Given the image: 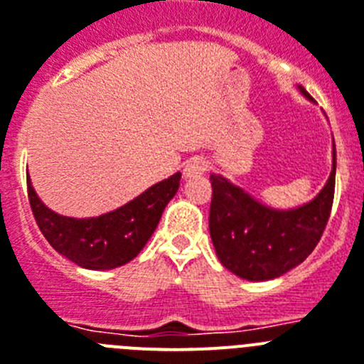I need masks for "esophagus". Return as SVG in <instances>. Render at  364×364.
<instances>
[{"label": "esophagus", "instance_id": "1", "mask_svg": "<svg viewBox=\"0 0 364 364\" xmlns=\"http://www.w3.org/2000/svg\"><path fill=\"white\" fill-rule=\"evenodd\" d=\"M205 170H207V163H205L201 157H192V159L186 161V164L183 166V178L185 179L200 178Z\"/></svg>", "mask_w": 364, "mask_h": 364}]
</instances>
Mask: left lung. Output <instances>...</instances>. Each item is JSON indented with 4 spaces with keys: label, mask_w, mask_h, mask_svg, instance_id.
Masks as SVG:
<instances>
[{
    "label": "left lung",
    "mask_w": 364,
    "mask_h": 364,
    "mask_svg": "<svg viewBox=\"0 0 364 364\" xmlns=\"http://www.w3.org/2000/svg\"><path fill=\"white\" fill-rule=\"evenodd\" d=\"M299 91L314 102L302 86ZM335 144L326 185L308 203L271 208L229 179L213 173L208 229L221 265L236 277L262 282L282 277L315 249L330 218L335 188Z\"/></svg>",
    "instance_id": "8db88e82"
}]
</instances>
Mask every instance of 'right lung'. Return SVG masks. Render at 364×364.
<instances>
[{"mask_svg": "<svg viewBox=\"0 0 364 364\" xmlns=\"http://www.w3.org/2000/svg\"><path fill=\"white\" fill-rule=\"evenodd\" d=\"M181 173L156 183L112 213L71 218L50 210L27 178L31 208L47 242L62 257L84 269L107 271L134 260L154 235L164 207L179 188Z\"/></svg>", "mask_w": 364, "mask_h": 364, "instance_id": "obj_1", "label": "right lung"}]
</instances>
